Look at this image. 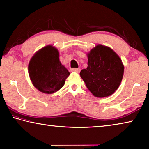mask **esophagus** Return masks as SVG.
Listing matches in <instances>:
<instances>
[{
  "label": "esophagus",
  "instance_id": "esophagus-1",
  "mask_svg": "<svg viewBox=\"0 0 149 149\" xmlns=\"http://www.w3.org/2000/svg\"><path fill=\"white\" fill-rule=\"evenodd\" d=\"M71 71L74 72H76V73H79L81 71V69L80 68H72V69H71Z\"/></svg>",
  "mask_w": 149,
  "mask_h": 149
}]
</instances>
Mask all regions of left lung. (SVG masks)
Here are the masks:
<instances>
[{"mask_svg":"<svg viewBox=\"0 0 149 149\" xmlns=\"http://www.w3.org/2000/svg\"><path fill=\"white\" fill-rule=\"evenodd\" d=\"M88 66L80 76L92 94L103 98L112 95L120 86L124 67L122 60L110 47L97 45L87 54Z\"/></svg>","mask_w":149,"mask_h":149,"instance_id":"left-lung-1","label":"left lung"}]
</instances>
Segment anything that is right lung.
<instances>
[{
    "label": "right lung",
    "instance_id": "right-lung-1",
    "mask_svg": "<svg viewBox=\"0 0 149 149\" xmlns=\"http://www.w3.org/2000/svg\"><path fill=\"white\" fill-rule=\"evenodd\" d=\"M28 72L34 87L47 94L61 89L70 74L60 61L58 50L52 45L42 48L33 56Z\"/></svg>",
    "mask_w": 149,
    "mask_h": 149
}]
</instances>
